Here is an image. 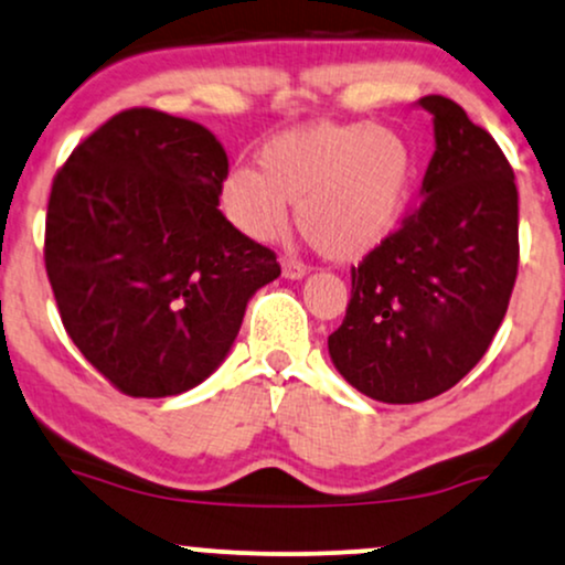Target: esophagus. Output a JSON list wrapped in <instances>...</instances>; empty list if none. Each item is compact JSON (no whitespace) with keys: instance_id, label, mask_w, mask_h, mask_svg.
<instances>
[{"instance_id":"esophagus-1","label":"esophagus","mask_w":565,"mask_h":565,"mask_svg":"<svg viewBox=\"0 0 565 565\" xmlns=\"http://www.w3.org/2000/svg\"><path fill=\"white\" fill-rule=\"evenodd\" d=\"M280 267H282L285 280H301V277L307 275V267L294 262V258H280Z\"/></svg>"}]
</instances>
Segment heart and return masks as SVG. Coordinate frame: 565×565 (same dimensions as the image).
<instances>
[{
	"label": "heart",
	"instance_id": "heart-1",
	"mask_svg": "<svg viewBox=\"0 0 565 565\" xmlns=\"http://www.w3.org/2000/svg\"><path fill=\"white\" fill-rule=\"evenodd\" d=\"M413 184V152L399 131L373 124H311L269 139L258 171L232 166L218 184V209L254 243L288 224L330 262H356L396 230Z\"/></svg>",
	"mask_w": 565,
	"mask_h": 565
}]
</instances>
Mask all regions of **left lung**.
I'll use <instances>...</instances> for the list:
<instances>
[{
    "label": "left lung",
    "mask_w": 565,
    "mask_h": 565,
    "mask_svg": "<svg viewBox=\"0 0 565 565\" xmlns=\"http://www.w3.org/2000/svg\"><path fill=\"white\" fill-rule=\"evenodd\" d=\"M434 118L420 205L351 269L343 324L328 338L335 370L386 404L434 399L487 354L519 271V190L489 131L449 97Z\"/></svg>",
    "instance_id": "left-lung-1"
}]
</instances>
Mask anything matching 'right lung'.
<instances>
[{
    "label": "right lung",
    "mask_w": 565,
    "mask_h": 565,
    "mask_svg": "<svg viewBox=\"0 0 565 565\" xmlns=\"http://www.w3.org/2000/svg\"><path fill=\"white\" fill-rule=\"evenodd\" d=\"M227 171L203 124L135 108L86 137L52 182L44 262L60 320L124 394L201 386L256 290L280 277L277 256L218 211Z\"/></svg>",
    "instance_id": "1"
}]
</instances>
